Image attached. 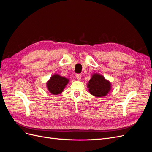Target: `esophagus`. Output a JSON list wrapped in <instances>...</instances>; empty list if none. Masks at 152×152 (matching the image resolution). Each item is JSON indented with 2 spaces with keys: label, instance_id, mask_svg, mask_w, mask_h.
<instances>
[{
  "label": "esophagus",
  "instance_id": "obj_1",
  "mask_svg": "<svg viewBox=\"0 0 152 152\" xmlns=\"http://www.w3.org/2000/svg\"><path fill=\"white\" fill-rule=\"evenodd\" d=\"M81 77H82V75L80 74H77L76 75V78H77V79H78V80H80Z\"/></svg>",
  "mask_w": 152,
  "mask_h": 152
}]
</instances>
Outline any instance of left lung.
<instances>
[{
  "instance_id": "left-lung-1",
  "label": "left lung",
  "mask_w": 152,
  "mask_h": 152,
  "mask_svg": "<svg viewBox=\"0 0 152 152\" xmlns=\"http://www.w3.org/2000/svg\"><path fill=\"white\" fill-rule=\"evenodd\" d=\"M87 87L91 94L97 98H102L107 96L112 90V84L106 79L102 75L93 73L87 82Z\"/></svg>"
}]
</instances>
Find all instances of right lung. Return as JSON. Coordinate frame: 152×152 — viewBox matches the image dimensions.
<instances>
[{
  "mask_svg": "<svg viewBox=\"0 0 152 152\" xmlns=\"http://www.w3.org/2000/svg\"><path fill=\"white\" fill-rule=\"evenodd\" d=\"M70 82L67 78L54 73L46 82V87L50 93L58 95L61 93Z\"/></svg>",
  "mask_w": 152,
  "mask_h": 152,
  "instance_id": "1",
  "label": "right lung"
}]
</instances>
